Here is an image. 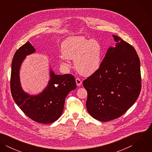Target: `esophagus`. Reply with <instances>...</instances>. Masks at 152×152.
Returning <instances> with one entry per match:
<instances>
[{"label":"esophagus","mask_w":152,"mask_h":152,"mask_svg":"<svg viewBox=\"0 0 152 152\" xmlns=\"http://www.w3.org/2000/svg\"><path fill=\"white\" fill-rule=\"evenodd\" d=\"M75 81H76V84H77V86H80L82 84V81H81V80H80L79 78H76L75 79Z\"/></svg>","instance_id":"34e87169"}]
</instances>
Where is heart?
<instances>
[{
  "label": "heart",
  "mask_w": 152,
  "mask_h": 152,
  "mask_svg": "<svg viewBox=\"0 0 152 152\" xmlns=\"http://www.w3.org/2000/svg\"><path fill=\"white\" fill-rule=\"evenodd\" d=\"M64 58L61 63L66 66V59L74 60L75 69L81 75L89 77L99 68L102 58L100 43L94 39H87L81 36L67 38L61 45Z\"/></svg>",
  "instance_id": "obj_1"
}]
</instances>
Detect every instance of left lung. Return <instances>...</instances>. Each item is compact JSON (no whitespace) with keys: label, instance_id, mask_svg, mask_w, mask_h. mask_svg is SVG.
Segmentation results:
<instances>
[{"label":"left lung","instance_id":"8db88e82","mask_svg":"<svg viewBox=\"0 0 152 152\" xmlns=\"http://www.w3.org/2000/svg\"><path fill=\"white\" fill-rule=\"evenodd\" d=\"M112 36L115 47L109 48L99 69L83 81L87 110L102 122L124 114L141 90L140 60L135 49L118 36Z\"/></svg>","mask_w":152,"mask_h":152}]
</instances>
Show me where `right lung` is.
I'll use <instances>...</instances> for the list:
<instances>
[{"label":"right lung","instance_id":"add662e5","mask_svg":"<svg viewBox=\"0 0 152 152\" xmlns=\"http://www.w3.org/2000/svg\"><path fill=\"white\" fill-rule=\"evenodd\" d=\"M35 52L36 49L27 42L15 53L12 63L11 93L17 105L28 118L38 123L51 124L61 116L65 98L77 85L73 75H56L50 68V80L42 92L30 95L24 92L20 80V68L26 56Z\"/></svg>","mask_w":152,"mask_h":152}]
</instances>
